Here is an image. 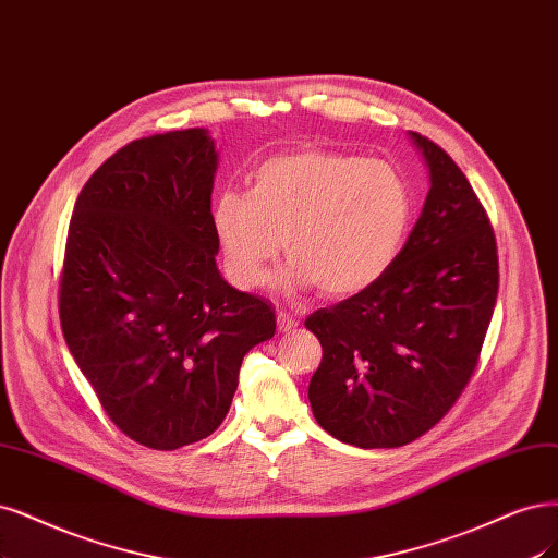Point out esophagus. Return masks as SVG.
Listing matches in <instances>:
<instances>
[{"instance_id":"1","label":"esophagus","mask_w":558,"mask_h":558,"mask_svg":"<svg viewBox=\"0 0 558 558\" xmlns=\"http://www.w3.org/2000/svg\"><path fill=\"white\" fill-rule=\"evenodd\" d=\"M277 325H279V332H293L298 325H300V318H295L291 312H286V310H281L279 314H277Z\"/></svg>"}]
</instances>
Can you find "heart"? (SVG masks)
I'll use <instances>...</instances> for the list:
<instances>
[{
    "mask_svg": "<svg viewBox=\"0 0 558 558\" xmlns=\"http://www.w3.org/2000/svg\"><path fill=\"white\" fill-rule=\"evenodd\" d=\"M213 230L226 270L256 288L283 252L293 263L281 283H314L330 298L355 295L397 260L413 219V194L401 172L378 159L304 149L263 161L248 196L221 191Z\"/></svg>",
    "mask_w": 558,
    "mask_h": 558,
    "instance_id": "heart-1",
    "label": "heart"
}]
</instances>
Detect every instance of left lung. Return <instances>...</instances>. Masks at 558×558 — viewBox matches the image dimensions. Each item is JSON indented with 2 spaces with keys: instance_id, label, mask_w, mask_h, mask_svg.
I'll return each mask as SVG.
<instances>
[{
  "instance_id": "left-lung-1",
  "label": "left lung",
  "mask_w": 558,
  "mask_h": 558,
  "mask_svg": "<svg viewBox=\"0 0 558 558\" xmlns=\"http://www.w3.org/2000/svg\"><path fill=\"white\" fill-rule=\"evenodd\" d=\"M429 194L390 270L304 320L323 357L310 383L318 425L357 448H399L429 432L464 392L498 293L496 238L459 166L409 133Z\"/></svg>"
}]
</instances>
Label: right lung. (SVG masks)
Instances as JSON below:
<instances>
[{
    "instance_id": "1",
    "label": "right lung",
    "mask_w": 558,
    "mask_h": 558,
    "mask_svg": "<svg viewBox=\"0 0 558 558\" xmlns=\"http://www.w3.org/2000/svg\"><path fill=\"white\" fill-rule=\"evenodd\" d=\"M217 163L205 129L133 141L87 180L69 223L66 345L108 417L151 450L213 434L242 357L277 330L272 304L217 267Z\"/></svg>"
}]
</instances>
